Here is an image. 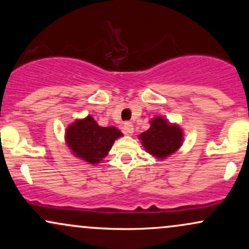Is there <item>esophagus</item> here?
Here are the masks:
<instances>
[{
    "label": "esophagus",
    "instance_id": "obj_1",
    "mask_svg": "<svg viewBox=\"0 0 249 249\" xmlns=\"http://www.w3.org/2000/svg\"><path fill=\"white\" fill-rule=\"evenodd\" d=\"M124 132L126 134H132L133 133V124L130 122L124 123Z\"/></svg>",
    "mask_w": 249,
    "mask_h": 249
}]
</instances>
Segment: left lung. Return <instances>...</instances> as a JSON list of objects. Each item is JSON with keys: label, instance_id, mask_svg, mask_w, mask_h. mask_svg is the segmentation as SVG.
<instances>
[{"label": "left lung", "instance_id": "left-lung-1", "mask_svg": "<svg viewBox=\"0 0 249 249\" xmlns=\"http://www.w3.org/2000/svg\"><path fill=\"white\" fill-rule=\"evenodd\" d=\"M138 137L145 151L159 160H164L176 153L184 142L182 128L162 116L151 119L150 128Z\"/></svg>", "mask_w": 249, "mask_h": 249}]
</instances>
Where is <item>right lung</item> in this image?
Returning <instances> with one entry per match:
<instances>
[{
	"label": "right lung",
	"instance_id": "add662e5",
	"mask_svg": "<svg viewBox=\"0 0 249 249\" xmlns=\"http://www.w3.org/2000/svg\"><path fill=\"white\" fill-rule=\"evenodd\" d=\"M123 136L122 131L115 126H101L92 116L76 119L65 130V144L73 156L91 165L99 164L113 142Z\"/></svg>",
	"mask_w": 249,
	"mask_h": 249
}]
</instances>
